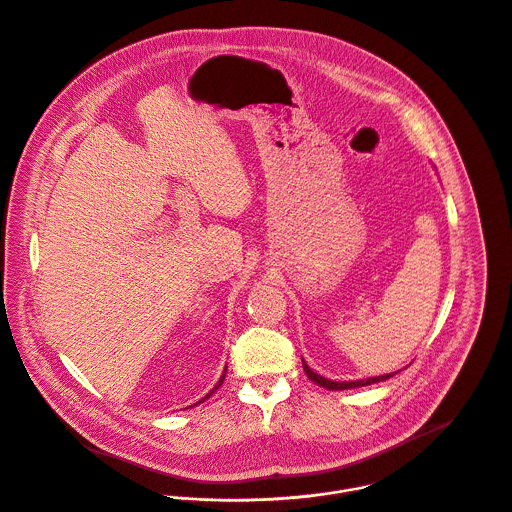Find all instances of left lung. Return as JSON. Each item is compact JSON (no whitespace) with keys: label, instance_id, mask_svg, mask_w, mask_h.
<instances>
[{"label":"left lung","instance_id":"1","mask_svg":"<svg viewBox=\"0 0 512 512\" xmlns=\"http://www.w3.org/2000/svg\"><path fill=\"white\" fill-rule=\"evenodd\" d=\"M303 368H305V372H307L308 378H310L314 384H318V386H322V388H328V390H348V388H360V386L376 384V382H382V380H388V378H392V376H394V374H386V376H376V378L358 380V382H332V380H326V378H322V376L314 374V372L308 368L307 364H305V360H303Z\"/></svg>","mask_w":512,"mask_h":512}]
</instances>
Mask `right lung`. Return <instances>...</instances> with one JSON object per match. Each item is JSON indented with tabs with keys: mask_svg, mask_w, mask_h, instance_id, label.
<instances>
[{
	"mask_svg": "<svg viewBox=\"0 0 512 512\" xmlns=\"http://www.w3.org/2000/svg\"><path fill=\"white\" fill-rule=\"evenodd\" d=\"M225 370H227V368H225ZM223 380H225V374H223V376H221V380H219V382H217V386H215V388H213V390H217V388H219V386H221V384H223ZM213 390H211V392H209V394H207V396H205L204 400H202V402H205V400H207V398H209V396H211V394H213Z\"/></svg>",
	"mask_w": 512,
	"mask_h": 512,
	"instance_id": "right-lung-1",
	"label": "right lung"
}]
</instances>
